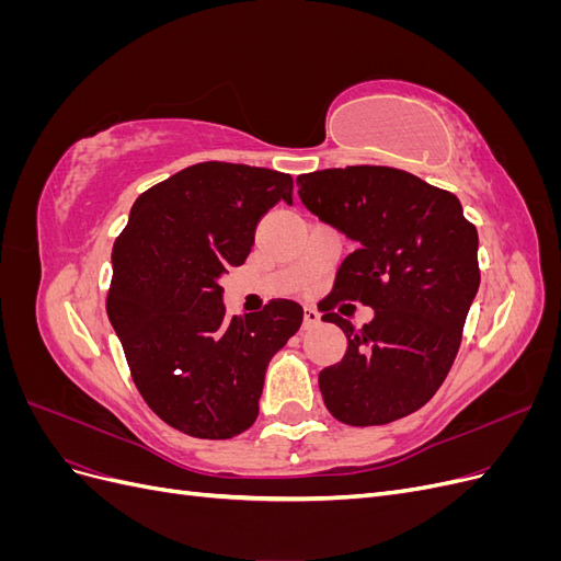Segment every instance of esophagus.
<instances>
[{"mask_svg":"<svg viewBox=\"0 0 561 561\" xmlns=\"http://www.w3.org/2000/svg\"><path fill=\"white\" fill-rule=\"evenodd\" d=\"M320 322V313L313 309V307H307L304 309V328H313V325H318Z\"/></svg>","mask_w":561,"mask_h":561,"instance_id":"obj_1","label":"esophagus"}]
</instances>
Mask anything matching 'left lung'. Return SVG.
<instances>
[{
	"label": "left lung",
	"mask_w": 561,
	"mask_h": 561,
	"mask_svg": "<svg viewBox=\"0 0 561 561\" xmlns=\"http://www.w3.org/2000/svg\"><path fill=\"white\" fill-rule=\"evenodd\" d=\"M297 186L307 210L355 241L318 304L348 342L318 375L325 407L348 426L421 410L449 375L478 295V229L451 192L398 168H328ZM346 298L375 308L373 322L353 329L339 317Z\"/></svg>",
	"instance_id": "obj_1"
}]
</instances>
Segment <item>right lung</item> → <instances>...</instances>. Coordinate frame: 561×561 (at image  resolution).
I'll list each match as a JSON object with an SVG mask.
<instances>
[{"instance_id": "obj_1", "label": "right lung", "mask_w": 561, "mask_h": 561, "mask_svg": "<svg viewBox=\"0 0 561 561\" xmlns=\"http://www.w3.org/2000/svg\"><path fill=\"white\" fill-rule=\"evenodd\" d=\"M293 206V178L206 161L133 203L112 248L107 316L130 377L159 419L192 437L229 439L260 414L268 360L304 318L290 299L227 318L219 276L241 266L262 215Z\"/></svg>"}]
</instances>
